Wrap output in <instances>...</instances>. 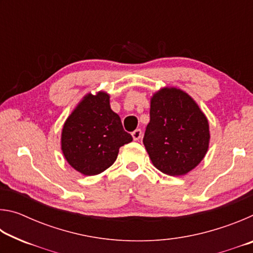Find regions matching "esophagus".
Segmentation results:
<instances>
[{"instance_id": "obj_1", "label": "esophagus", "mask_w": 253, "mask_h": 253, "mask_svg": "<svg viewBox=\"0 0 253 253\" xmlns=\"http://www.w3.org/2000/svg\"><path fill=\"white\" fill-rule=\"evenodd\" d=\"M142 135H143V131L140 130V129H135L134 131L131 132V136H132V138H134V140L140 139V137H142Z\"/></svg>"}]
</instances>
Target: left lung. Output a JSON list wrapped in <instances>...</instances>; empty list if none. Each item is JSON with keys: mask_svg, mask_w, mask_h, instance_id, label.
Segmentation results:
<instances>
[{"mask_svg": "<svg viewBox=\"0 0 253 253\" xmlns=\"http://www.w3.org/2000/svg\"><path fill=\"white\" fill-rule=\"evenodd\" d=\"M143 143L162 173L185 175L203 160L210 142L209 122L192 97L177 88H163L151 99Z\"/></svg>", "mask_w": 253, "mask_h": 253, "instance_id": "obj_1", "label": "left lung"}]
</instances>
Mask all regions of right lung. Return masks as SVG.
Returning a JSON list of instances; mask_svg holds the SVG:
<instances>
[{
  "mask_svg": "<svg viewBox=\"0 0 253 253\" xmlns=\"http://www.w3.org/2000/svg\"><path fill=\"white\" fill-rule=\"evenodd\" d=\"M132 137L109 105V95L88 93L67 118L61 149L67 162L84 175H97L114 164L119 148Z\"/></svg>",
  "mask_w": 253,
  "mask_h": 253,
  "instance_id": "right-lung-1",
  "label": "right lung"
}]
</instances>
